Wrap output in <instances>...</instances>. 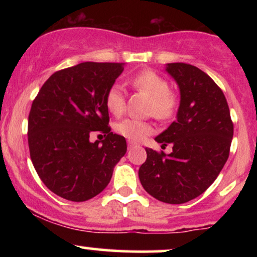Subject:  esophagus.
Segmentation results:
<instances>
[{"label":"esophagus","mask_w":257,"mask_h":257,"mask_svg":"<svg viewBox=\"0 0 257 257\" xmlns=\"http://www.w3.org/2000/svg\"><path fill=\"white\" fill-rule=\"evenodd\" d=\"M134 146H138V144L134 143V141H128V147H129V149H132V147H134Z\"/></svg>","instance_id":"esophagus-1"}]
</instances>
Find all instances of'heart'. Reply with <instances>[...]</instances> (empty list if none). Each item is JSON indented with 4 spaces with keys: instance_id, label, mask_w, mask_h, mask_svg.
I'll use <instances>...</instances> for the list:
<instances>
[{
    "instance_id": "b5f03b06",
    "label": "heart",
    "mask_w": 257,
    "mask_h": 257,
    "mask_svg": "<svg viewBox=\"0 0 257 257\" xmlns=\"http://www.w3.org/2000/svg\"><path fill=\"white\" fill-rule=\"evenodd\" d=\"M132 85L138 91L151 99L150 113L158 119H169L175 113L178 99L169 90V84L163 77L151 70H144L132 78ZM105 104L114 116L123 113L125 106L124 90L118 83L112 84L106 91ZM116 131L129 140L140 141L151 135L153 125L145 120L125 118L116 124Z\"/></svg>"
}]
</instances>
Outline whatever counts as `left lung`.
Masks as SVG:
<instances>
[{"instance_id": "left-lung-1", "label": "left lung", "mask_w": 257, "mask_h": 257, "mask_svg": "<svg viewBox=\"0 0 257 257\" xmlns=\"http://www.w3.org/2000/svg\"><path fill=\"white\" fill-rule=\"evenodd\" d=\"M166 71L180 90L176 120L155 138L169 155L146 149L139 179L147 193L169 204H182L200 196L219 176L227 162L233 123L222 90L190 64L172 63Z\"/></svg>"}]
</instances>
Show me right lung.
Here are the masks:
<instances>
[{
  "mask_svg": "<svg viewBox=\"0 0 257 257\" xmlns=\"http://www.w3.org/2000/svg\"><path fill=\"white\" fill-rule=\"evenodd\" d=\"M123 63H81L46 81L29 114V149L35 169L53 193L84 202L105 190L125 155V139L110 132L106 91ZM93 131L107 134L90 143Z\"/></svg>",
  "mask_w": 257,
  "mask_h": 257,
  "instance_id": "add662e5",
  "label": "right lung"
}]
</instances>
